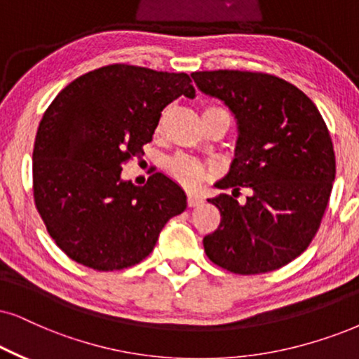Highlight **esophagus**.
I'll return each mask as SVG.
<instances>
[{
    "instance_id": "1",
    "label": "esophagus",
    "mask_w": 359,
    "mask_h": 359,
    "mask_svg": "<svg viewBox=\"0 0 359 359\" xmlns=\"http://www.w3.org/2000/svg\"><path fill=\"white\" fill-rule=\"evenodd\" d=\"M203 203V198L201 195H195V194H189L187 195V205L189 207H198Z\"/></svg>"
}]
</instances>
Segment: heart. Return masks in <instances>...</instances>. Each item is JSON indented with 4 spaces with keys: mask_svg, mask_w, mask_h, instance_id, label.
Segmentation results:
<instances>
[{
    "mask_svg": "<svg viewBox=\"0 0 359 359\" xmlns=\"http://www.w3.org/2000/svg\"><path fill=\"white\" fill-rule=\"evenodd\" d=\"M215 112H225V114H229L225 109H222L219 106H207L203 109V116L215 114ZM165 169L170 174L172 179L177 180V182L187 189L197 187L198 184L208 179L213 172L212 167L205 164L203 161H201V158L184 156V154L170 157L169 161H167Z\"/></svg>",
    "mask_w": 359,
    "mask_h": 359,
    "instance_id": "b5f03b06",
    "label": "heart"
}]
</instances>
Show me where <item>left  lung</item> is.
Here are the masks:
<instances>
[{
  "label": "left lung",
  "mask_w": 359,
  "mask_h": 359,
  "mask_svg": "<svg viewBox=\"0 0 359 359\" xmlns=\"http://www.w3.org/2000/svg\"><path fill=\"white\" fill-rule=\"evenodd\" d=\"M192 78L235 114L238 140L220 194V225L203 238L210 262L238 275L278 270L306 250L333 189L337 161L323 117L297 86L266 72L202 71ZM251 195L238 203L239 190Z\"/></svg>",
  "instance_id": "obj_1"
}]
</instances>
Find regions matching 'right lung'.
Segmentation results:
<instances>
[{
	"instance_id": "obj_1",
	"label": "right lung",
	"mask_w": 359,
	"mask_h": 359,
	"mask_svg": "<svg viewBox=\"0 0 359 359\" xmlns=\"http://www.w3.org/2000/svg\"><path fill=\"white\" fill-rule=\"evenodd\" d=\"M190 83L185 72L109 65L74 79L49 104L34 140V203L71 260L99 271L133 266L185 210L184 190L162 172L142 187L121 172L144 154L164 107L195 96Z\"/></svg>"
}]
</instances>
